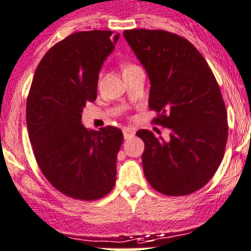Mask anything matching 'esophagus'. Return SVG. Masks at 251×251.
I'll use <instances>...</instances> for the list:
<instances>
[{
	"label": "esophagus",
	"instance_id": "obj_1",
	"mask_svg": "<svg viewBox=\"0 0 251 251\" xmlns=\"http://www.w3.org/2000/svg\"><path fill=\"white\" fill-rule=\"evenodd\" d=\"M123 132H124V137H125V139H130V137H132L135 135V130L131 127H125L123 130Z\"/></svg>",
	"mask_w": 251,
	"mask_h": 251
}]
</instances>
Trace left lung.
Here are the masks:
<instances>
[{
  "instance_id": "obj_1",
  "label": "left lung",
  "mask_w": 251,
  "mask_h": 251,
  "mask_svg": "<svg viewBox=\"0 0 251 251\" xmlns=\"http://www.w3.org/2000/svg\"><path fill=\"white\" fill-rule=\"evenodd\" d=\"M124 37L150 80L149 107L169 139L136 132L145 142L142 168L151 186L169 196L207 184L224 157L227 114L209 65L194 45L168 31L127 30Z\"/></svg>"
}]
</instances>
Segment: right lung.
Instances as JSON below:
<instances>
[{
    "mask_svg": "<svg viewBox=\"0 0 251 251\" xmlns=\"http://www.w3.org/2000/svg\"><path fill=\"white\" fill-rule=\"evenodd\" d=\"M119 37L111 31L72 33L47 51L33 76L26 105L33 153L46 179L70 198L100 199L116 182L123 131H90L81 117L96 100L99 74Z\"/></svg>",
    "mask_w": 251,
    "mask_h": 251,
    "instance_id": "obj_1",
    "label": "right lung"
}]
</instances>
